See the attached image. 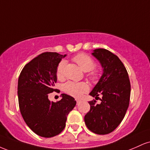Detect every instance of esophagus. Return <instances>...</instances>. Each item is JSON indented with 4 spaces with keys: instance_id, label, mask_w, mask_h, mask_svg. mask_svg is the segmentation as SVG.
Returning <instances> with one entry per match:
<instances>
[{
    "instance_id": "1",
    "label": "esophagus",
    "mask_w": 150,
    "mask_h": 150,
    "mask_svg": "<svg viewBox=\"0 0 150 150\" xmlns=\"http://www.w3.org/2000/svg\"><path fill=\"white\" fill-rule=\"evenodd\" d=\"M76 101H77V104H78L79 103H80V101H81V100H80V99H76Z\"/></svg>"
}]
</instances>
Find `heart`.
Here are the masks:
<instances>
[{"mask_svg":"<svg viewBox=\"0 0 150 150\" xmlns=\"http://www.w3.org/2000/svg\"><path fill=\"white\" fill-rule=\"evenodd\" d=\"M73 60L83 70L87 72V77L93 82H97L101 78V70L96 68V63L93 58L85 53H80L74 56ZM66 61L62 60L58 63L56 68V77L58 79H62L65 75V68ZM63 90L72 97L79 98L89 90V86L85 82H75L68 81L63 85Z\"/></svg>","mask_w":150,"mask_h":150,"instance_id":"1","label":"heart"}]
</instances>
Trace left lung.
Instances as JSON below:
<instances>
[{"label": "left lung", "mask_w": 150, "mask_h": 150, "mask_svg": "<svg viewBox=\"0 0 150 150\" xmlns=\"http://www.w3.org/2000/svg\"><path fill=\"white\" fill-rule=\"evenodd\" d=\"M92 55L104 68L102 76L89 93L96 99L102 95L101 103L89 101L90 110L85 116L87 127L98 135H106L119 125L128 109L130 82L126 68L116 55L104 49H97Z\"/></svg>", "instance_id": "obj_1"}]
</instances>
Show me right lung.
I'll return each instance as SVG.
<instances>
[{"mask_svg":"<svg viewBox=\"0 0 150 150\" xmlns=\"http://www.w3.org/2000/svg\"><path fill=\"white\" fill-rule=\"evenodd\" d=\"M65 56L43 53L26 64L19 76L20 113L29 128L41 137H51L61 133L68 113L76 105L75 99L65 94H61L62 99L57 102L48 99V94L58 90L54 89L56 68Z\"/></svg>","mask_w":150,"mask_h":150,"instance_id":"right-lung-1","label":"right lung"}]
</instances>
